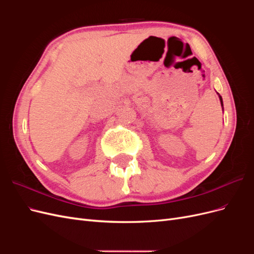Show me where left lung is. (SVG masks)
I'll return each mask as SVG.
<instances>
[{
    "instance_id": "obj_1",
    "label": "left lung",
    "mask_w": 254,
    "mask_h": 254,
    "mask_svg": "<svg viewBox=\"0 0 254 254\" xmlns=\"http://www.w3.org/2000/svg\"><path fill=\"white\" fill-rule=\"evenodd\" d=\"M219 99H220V103H221V106H222V98H221V96H219Z\"/></svg>"
}]
</instances>
